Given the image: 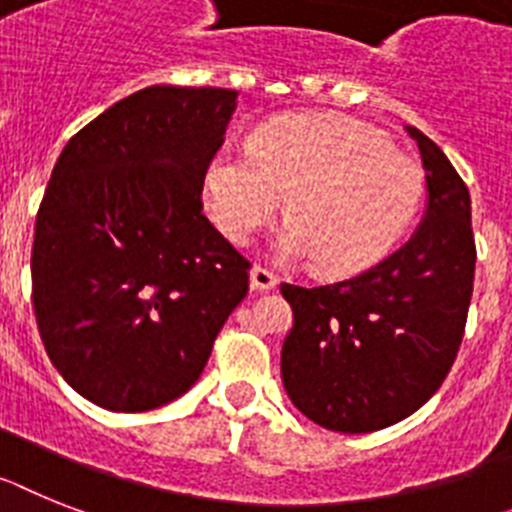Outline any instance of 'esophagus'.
Here are the masks:
<instances>
[{"label":"esophagus","instance_id":"obj_1","mask_svg":"<svg viewBox=\"0 0 512 512\" xmlns=\"http://www.w3.org/2000/svg\"><path fill=\"white\" fill-rule=\"evenodd\" d=\"M249 283H252V289L255 291H270L278 286V276L276 273H270L268 268L255 265V268L249 270Z\"/></svg>","mask_w":512,"mask_h":512}]
</instances>
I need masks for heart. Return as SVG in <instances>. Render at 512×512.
Instances as JSON below:
<instances>
[{"label":"heart","instance_id":"1","mask_svg":"<svg viewBox=\"0 0 512 512\" xmlns=\"http://www.w3.org/2000/svg\"><path fill=\"white\" fill-rule=\"evenodd\" d=\"M424 195L422 169L388 137L341 114H286L205 169V205L231 244H249L283 208L273 252L330 276L372 268L398 244Z\"/></svg>","mask_w":512,"mask_h":512}]
</instances>
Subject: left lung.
I'll use <instances>...</instances> for the list:
<instances>
[{"instance_id": "left-lung-1", "label": "left lung", "mask_w": 512, "mask_h": 512, "mask_svg": "<svg viewBox=\"0 0 512 512\" xmlns=\"http://www.w3.org/2000/svg\"><path fill=\"white\" fill-rule=\"evenodd\" d=\"M427 171V213L382 263L328 286L281 283L294 309L281 377L291 403L333 432L364 435L422 409L463 341L474 291L471 197L448 156L406 127Z\"/></svg>"}]
</instances>
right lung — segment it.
Wrapping results in <instances>:
<instances>
[{
  "mask_svg": "<svg viewBox=\"0 0 512 512\" xmlns=\"http://www.w3.org/2000/svg\"><path fill=\"white\" fill-rule=\"evenodd\" d=\"M236 90L150 85L64 145L36 216L33 309L46 354L109 411L192 388L249 291V263L203 216Z\"/></svg>",
  "mask_w": 512,
  "mask_h": 512,
  "instance_id": "obj_1",
  "label": "right lung"
}]
</instances>
